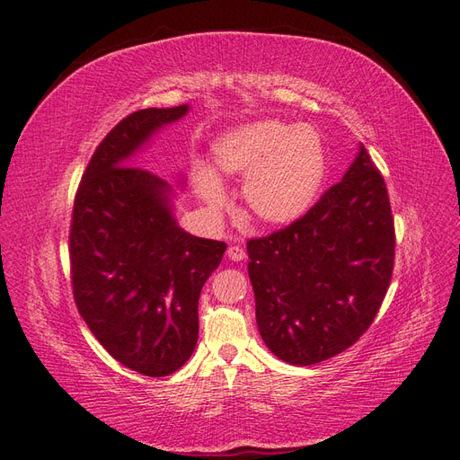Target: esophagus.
Wrapping results in <instances>:
<instances>
[{
  "mask_svg": "<svg viewBox=\"0 0 460 460\" xmlns=\"http://www.w3.org/2000/svg\"><path fill=\"white\" fill-rule=\"evenodd\" d=\"M226 253H228L232 261H243L245 260V252L240 248V245H230Z\"/></svg>",
  "mask_w": 460,
  "mask_h": 460,
  "instance_id": "obj_1",
  "label": "esophagus"
}]
</instances>
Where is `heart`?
Returning a JSON list of instances; mask_svg holds the SVG:
<instances>
[{"instance_id": "1", "label": "heart", "mask_w": 460, "mask_h": 460, "mask_svg": "<svg viewBox=\"0 0 460 460\" xmlns=\"http://www.w3.org/2000/svg\"><path fill=\"white\" fill-rule=\"evenodd\" d=\"M215 165L224 175L245 177L242 197L250 217L263 226H287L314 205L328 172L320 134L306 125L267 119L224 134L215 144ZM197 189L210 207L224 193L208 172L197 173Z\"/></svg>"}]
</instances>
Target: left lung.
<instances>
[{"instance_id": "left-lung-1", "label": "left lung", "mask_w": 460, "mask_h": 460, "mask_svg": "<svg viewBox=\"0 0 460 460\" xmlns=\"http://www.w3.org/2000/svg\"><path fill=\"white\" fill-rule=\"evenodd\" d=\"M394 245L386 183L361 144L305 217L248 242L255 320L271 353L306 367L351 347L386 296Z\"/></svg>"}]
</instances>
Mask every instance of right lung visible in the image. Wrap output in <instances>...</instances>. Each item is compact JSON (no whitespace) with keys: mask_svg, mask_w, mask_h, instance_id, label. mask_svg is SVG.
I'll return each mask as SVG.
<instances>
[{"mask_svg":"<svg viewBox=\"0 0 460 460\" xmlns=\"http://www.w3.org/2000/svg\"><path fill=\"white\" fill-rule=\"evenodd\" d=\"M189 107L142 109L101 140L77 187L70 228L74 300L107 353L146 376L187 363L199 295L226 243L177 226L172 185L128 158Z\"/></svg>","mask_w":460,"mask_h":460,"instance_id":"obj_1","label":"right lung"}]
</instances>
